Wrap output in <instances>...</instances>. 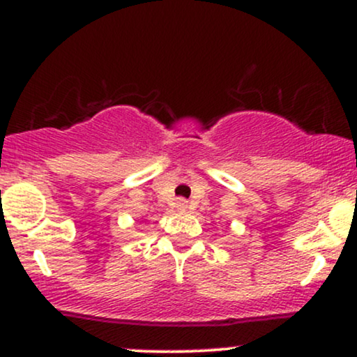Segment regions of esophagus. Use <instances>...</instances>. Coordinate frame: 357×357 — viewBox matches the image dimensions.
Segmentation results:
<instances>
[{"mask_svg":"<svg viewBox=\"0 0 357 357\" xmlns=\"http://www.w3.org/2000/svg\"><path fill=\"white\" fill-rule=\"evenodd\" d=\"M176 204H178V210H186L188 208V202H184V199H179Z\"/></svg>","mask_w":357,"mask_h":357,"instance_id":"34e87169","label":"esophagus"}]
</instances>
